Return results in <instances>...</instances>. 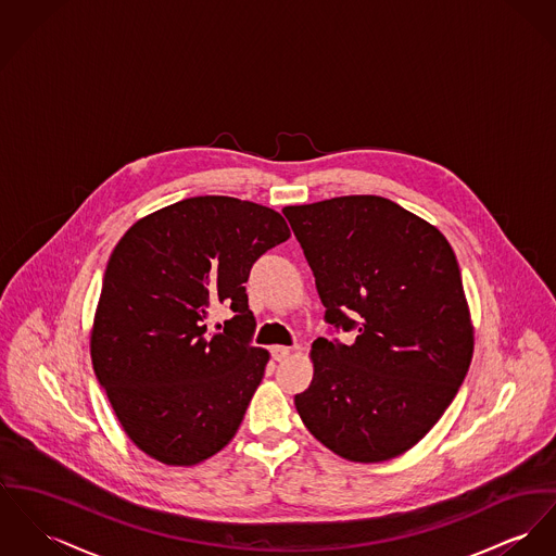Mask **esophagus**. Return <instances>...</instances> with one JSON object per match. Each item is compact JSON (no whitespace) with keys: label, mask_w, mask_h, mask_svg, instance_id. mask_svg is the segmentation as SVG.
I'll return each instance as SVG.
<instances>
[{"label":"esophagus","mask_w":556,"mask_h":556,"mask_svg":"<svg viewBox=\"0 0 556 556\" xmlns=\"http://www.w3.org/2000/svg\"><path fill=\"white\" fill-rule=\"evenodd\" d=\"M290 353H292V349H290V346H281V344L270 346V355H273V359H275V362H283V359H288V357H290Z\"/></svg>","instance_id":"obj_1"}]
</instances>
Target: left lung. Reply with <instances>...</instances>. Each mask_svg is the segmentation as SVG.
Segmentation results:
<instances>
[{
  "instance_id": "1",
  "label": "left lung",
  "mask_w": 556,
  "mask_h": 556,
  "mask_svg": "<svg viewBox=\"0 0 556 556\" xmlns=\"http://www.w3.org/2000/svg\"><path fill=\"white\" fill-rule=\"evenodd\" d=\"M326 324L353 344L313 342L302 424L349 462L415 446L457 395L473 351L462 270L444 235L397 203L339 197L286 207Z\"/></svg>"
}]
</instances>
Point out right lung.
<instances>
[{"label":"right lung","instance_id":"1","mask_svg":"<svg viewBox=\"0 0 556 556\" xmlns=\"http://www.w3.org/2000/svg\"><path fill=\"white\" fill-rule=\"evenodd\" d=\"M290 239L277 212L230 197H194L132 224L114 248L90 355L128 438L167 466L222 451L243 421L268 351L245 281L257 257ZM217 305L236 315L224 333Z\"/></svg>","mask_w":556,"mask_h":556}]
</instances>
